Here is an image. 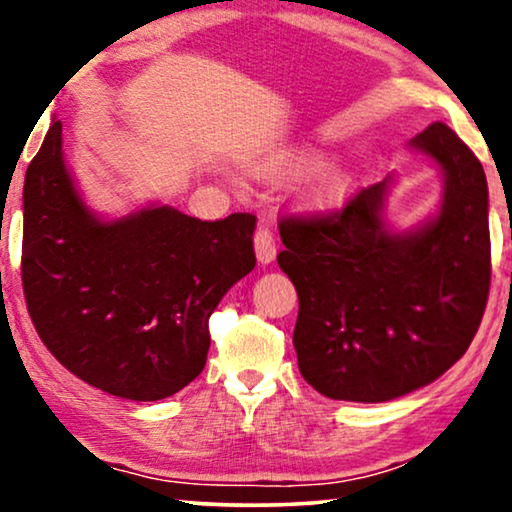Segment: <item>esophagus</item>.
<instances>
[{
  "instance_id": "34e87169",
  "label": "esophagus",
  "mask_w": 512,
  "mask_h": 512,
  "mask_svg": "<svg viewBox=\"0 0 512 512\" xmlns=\"http://www.w3.org/2000/svg\"><path fill=\"white\" fill-rule=\"evenodd\" d=\"M254 247H256L258 263L268 265V263L275 261V256H277V244H275V237H272L268 226H261V228L256 230Z\"/></svg>"
}]
</instances>
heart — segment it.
Here are the masks:
<instances>
[{"label":"heart","mask_w":512,"mask_h":512,"mask_svg":"<svg viewBox=\"0 0 512 512\" xmlns=\"http://www.w3.org/2000/svg\"><path fill=\"white\" fill-rule=\"evenodd\" d=\"M312 165H314L312 156L286 158L282 163H277L272 174H275L277 179H298L303 177ZM349 186H352V177H349L345 170H340V167H324V170L310 181V186H307V202L319 209L335 207L338 202L347 198Z\"/></svg>","instance_id":"heart-1"}]
</instances>
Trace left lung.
Listing matches in <instances>:
<instances>
[{
	"label": "left lung",
	"instance_id": "obj_1",
	"mask_svg": "<svg viewBox=\"0 0 512 512\" xmlns=\"http://www.w3.org/2000/svg\"><path fill=\"white\" fill-rule=\"evenodd\" d=\"M410 146L443 170L436 219L394 233L382 219L391 179L331 214L282 216L277 263L298 291L300 375L333 401L382 403L438 380L471 345L485 314L487 179L445 123Z\"/></svg>",
	"mask_w": 512,
	"mask_h": 512
}]
</instances>
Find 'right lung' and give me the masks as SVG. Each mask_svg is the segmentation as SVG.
Masks as SVG:
<instances>
[{
    "instance_id": "1",
    "label": "right lung",
    "mask_w": 512,
    "mask_h": 512,
    "mask_svg": "<svg viewBox=\"0 0 512 512\" xmlns=\"http://www.w3.org/2000/svg\"><path fill=\"white\" fill-rule=\"evenodd\" d=\"M254 214L200 221L146 207L100 221L53 121L23 188V291L55 359L90 387L160 401L202 373L209 317L256 265Z\"/></svg>"
}]
</instances>
